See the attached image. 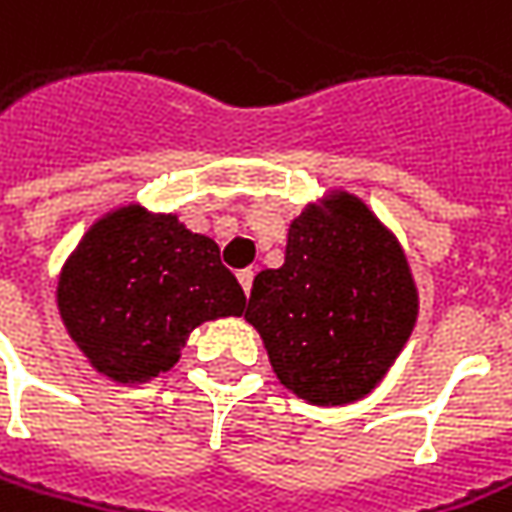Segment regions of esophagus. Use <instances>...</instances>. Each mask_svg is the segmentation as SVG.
I'll return each mask as SVG.
<instances>
[{"label":"esophagus","mask_w":512,"mask_h":512,"mask_svg":"<svg viewBox=\"0 0 512 512\" xmlns=\"http://www.w3.org/2000/svg\"><path fill=\"white\" fill-rule=\"evenodd\" d=\"M238 280L240 286H243V291L249 294V291H252V283H255V269H240Z\"/></svg>","instance_id":"1"}]
</instances>
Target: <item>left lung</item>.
I'll list each match as a JSON object with an SVG mask.
<instances>
[{
  "label": "left lung",
  "mask_w": 512,
  "mask_h": 512,
  "mask_svg": "<svg viewBox=\"0 0 512 512\" xmlns=\"http://www.w3.org/2000/svg\"><path fill=\"white\" fill-rule=\"evenodd\" d=\"M246 320L289 391L343 405L365 397L411 337L414 277L371 209L340 192L291 223L286 260L257 274Z\"/></svg>",
  "instance_id": "8db88e82"
}]
</instances>
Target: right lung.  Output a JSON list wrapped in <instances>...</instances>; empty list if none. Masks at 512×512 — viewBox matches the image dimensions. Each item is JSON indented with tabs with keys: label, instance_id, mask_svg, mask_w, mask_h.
<instances>
[{
	"label": "right lung",
	"instance_id": "right-lung-1",
	"mask_svg": "<svg viewBox=\"0 0 512 512\" xmlns=\"http://www.w3.org/2000/svg\"><path fill=\"white\" fill-rule=\"evenodd\" d=\"M243 306L246 294L215 240L141 206L101 218L59 277L64 326L93 368L115 382L169 371L192 328L238 317Z\"/></svg>",
	"mask_w": 512,
	"mask_h": 512
}]
</instances>
